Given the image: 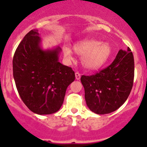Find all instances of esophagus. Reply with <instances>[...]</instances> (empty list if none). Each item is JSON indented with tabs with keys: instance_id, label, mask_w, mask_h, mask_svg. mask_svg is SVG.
<instances>
[{
	"instance_id": "esophagus-1",
	"label": "esophagus",
	"mask_w": 147,
	"mask_h": 147,
	"mask_svg": "<svg viewBox=\"0 0 147 147\" xmlns=\"http://www.w3.org/2000/svg\"><path fill=\"white\" fill-rule=\"evenodd\" d=\"M80 77H81V75L79 73V72H75V78H76V79L78 80L80 79Z\"/></svg>"
}]
</instances>
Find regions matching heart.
Instances as JSON below:
<instances>
[{
	"label": "heart",
	"mask_w": 147,
	"mask_h": 147,
	"mask_svg": "<svg viewBox=\"0 0 147 147\" xmlns=\"http://www.w3.org/2000/svg\"><path fill=\"white\" fill-rule=\"evenodd\" d=\"M74 50L82 57L84 67L90 69L100 68L109 59L111 47L106 42H100L94 40H84L74 45ZM63 54L67 60L72 58V52L69 47H63Z\"/></svg>",
	"instance_id": "obj_1"
}]
</instances>
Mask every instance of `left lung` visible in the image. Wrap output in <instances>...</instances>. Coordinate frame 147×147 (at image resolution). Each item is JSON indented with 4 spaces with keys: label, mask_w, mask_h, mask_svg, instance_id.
Listing matches in <instances>:
<instances>
[{
    "label": "left lung",
    "mask_w": 147,
    "mask_h": 147,
    "mask_svg": "<svg viewBox=\"0 0 147 147\" xmlns=\"http://www.w3.org/2000/svg\"><path fill=\"white\" fill-rule=\"evenodd\" d=\"M134 60L129 47L120 50L112 64L95 75L81 77L84 98L92 112L109 114L128 98L134 82Z\"/></svg>",
    "instance_id": "left-lung-1"
}]
</instances>
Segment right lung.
<instances>
[{"instance_id":"right-lung-1","label":"right lung","mask_w":147,"mask_h":147,"mask_svg":"<svg viewBox=\"0 0 147 147\" xmlns=\"http://www.w3.org/2000/svg\"><path fill=\"white\" fill-rule=\"evenodd\" d=\"M40 41L37 30L26 34L13 56V78L28 109L38 115H50L60 109L75 75L72 68L59 63L60 47L43 50Z\"/></svg>"}]
</instances>
